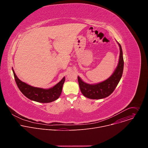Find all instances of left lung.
<instances>
[{
  "instance_id": "8db88e82",
  "label": "left lung",
  "mask_w": 148,
  "mask_h": 148,
  "mask_svg": "<svg viewBox=\"0 0 148 148\" xmlns=\"http://www.w3.org/2000/svg\"><path fill=\"white\" fill-rule=\"evenodd\" d=\"M116 42L120 50L118 64L112 74L108 79L101 82L91 84L84 82L78 76L79 88L84 96L92 99L104 98L110 95L116 87L122 75L124 64L121 46L118 41Z\"/></svg>"
}]
</instances>
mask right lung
<instances>
[{"label": "right lung", "instance_id": "obj_1", "mask_svg": "<svg viewBox=\"0 0 148 148\" xmlns=\"http://www.w3.org/2000/svg\"><path fill=\"white\" fill-rule=\"evenodd\" d=\"M12 71L17 86L22 94L30 100L41 103H49L57 99L60 96L63 84L65 81V77L54 87L45 89L31 86L21 81L16 75L13 69Z\"/></svg>", "mask_w": 148, "mask_h": 148}]
</instances>
